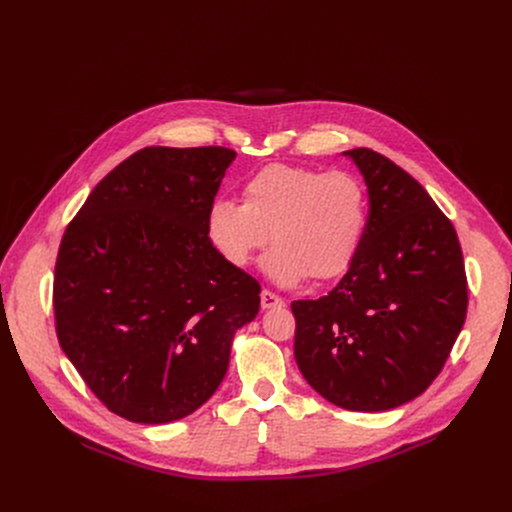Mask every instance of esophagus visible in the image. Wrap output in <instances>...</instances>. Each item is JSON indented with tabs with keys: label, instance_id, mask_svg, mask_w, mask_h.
<instances>
[{
	"label": "esophagus",
	"instance_id": "34e87169",
	"mask_svg": "<svg viewBox=\"0 0 512 512\" xmlns=\"http://www.w3.org/2000/svg\"><path fill=\"white\" fill-rule=\"evenodd\" d=\"M281 306H285V302H283L279 296H275L273 291H269V289H263V291H261V308H263V310L281 308Z\"/></svg>",
	"mask_w": 512,
	"mask_h": 512
}]
</instances>
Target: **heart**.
Here are the masks:
<instances>
[{
  "label": "heart",
  "instance_id": "b5f03b06",
  "mask_svg": "<svg viewBox=\"0 0 512 512\" xmlns=\"http://www.w3.org/2000/svg\"><path fill=\"white\" fill-rule=\"evenodd\" d=\"M369 200L364 184L350 172H322L271 164L241 188V204L216 200L206 214L212 247L233 267H247L267 245L265 275L291 287L342 275L354 261Z\"/></svg>",
  "mask_w": 512,
  "mask_h": 512
}]
</instances>
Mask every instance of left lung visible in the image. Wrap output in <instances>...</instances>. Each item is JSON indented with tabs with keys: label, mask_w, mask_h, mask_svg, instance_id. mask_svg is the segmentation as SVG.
Instances as JSON below:
<instances>
[{
	"label": "left lung",
	"mask_w": 512,
	"mask_h": 512,
	"mask_svg": "<svg viewBox=\"0 0 512 512\" xmlns=\"http://www.w3.org/2000/svg\"><path fill=\"white\" fill-rule=\"evenodd\" d=\"M369 190L360 249L328 296L291 304L296 362L326 401L387 411L440 375L464 326L468 283L450 218L389 158L344 152Z\"/></svg>",
	"instance_id": "left-lung-1"
}]
</instances>
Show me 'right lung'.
<instances>
[{"label":"right lung","mask_w":512,"mask_h":512,"mask_svg":"<svg viewBox=\"0 0 512 512\" xmlns=\"http://www.w3.org/2000/svg\"><path fill=\"white\" fill-rule=\"evenodd\" d=\"M237 154L143 148L111 170L64 231L54 267L60 348L119 417L168 423L223 383L261 285L227 263L206 214Z\"/></svg>","instance_id":"add662e5"}]
</instances>
